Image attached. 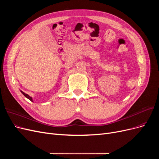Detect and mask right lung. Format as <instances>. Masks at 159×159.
Wrapping results in <instances>:
<instances>
[{"label": "right lung", "mask_w": 159, "mask_h": 159, "mask_svg": "<svg viewBox=\"0 0 159 159\" xmlns=\"http://www.w3.org/2000/svg\"><path fill=\"white\" fill-rule=\"evenodd\" d=\"M20 92H21L24 95H25V97H26L27 99H28L29 100H30L32 102H33V99H32V97H30V96L29 95H28V94L25 93V92H24V91H21V90H20Z\"/></svg>", "instance_id": "add662e5"}]
</instances>
